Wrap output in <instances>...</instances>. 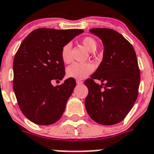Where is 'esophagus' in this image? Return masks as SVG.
<instances>
[{"mask_svg":"<svg viewBox=\"0 0 154 154\" xmlns=\"http://www.w3.org/2000/svg\"><path fill=\"white\" fill-rule=\"evenodd\" d=\"M76 83H77V84H82V83H83V81H82V80H76Z\"/></svg>","mask_w":154,"mask_h":154,"instance_id":"1","label":"esophagus"}]
</instances>
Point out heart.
Here are the masks:
<instances>
[{"label": "heart", "instance_id": "obj_1", "mask_svg": "<svg viewBox=\"0 0 154 154\" xmlns=\"http://www.w3.org/2000/svg\"><path fill=\"white\" fill-rule=\"evenodd\" d=\"M83 46L85 47L88 51H96V40L91 37H86L82 39L81 41ZM71 44H66L62 49L61 55L62 59L64 63H69L71 61ZM94 71V65L91 63H74L71 64L66 68V75L70 78L75 79H83L88 77L92 71Z\"/></svg>", "mask_w": 154, "mask_h": 154}]
</instances>
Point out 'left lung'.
I'll return each mask as SVG.
<instances>
[{
    "label": "left lung",
    "instance_id": "1",
    "mask_svg": "<svg viewBox=\"0 0 154 154\" xmlns=\"http://www.w3.org/2000/svg\"><path fill=\"white\" fill-rule=\"evenodd\" d=\"M103 42V60L84 82L88 88L85 108L98 124L112 125L122 121L137 98L140 70L130 42L112 29H90ZM94 79L100 80V85Z\"/></svg>",
    "mask_w": 154,
    "mask_h": 154
}]
</instances>
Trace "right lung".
<instances>
[{
    "mask_svg": "<svg viewBox=\"0 0 154 154\" xmlns=\"http://www.w3.org/2000/svg\"><path fill=\"white\" fill-rule=\"evenodd\" d=\"M83 29L42 28L32 31L21 42L14 59V90L25 116L39 125H49L63 116L76 85L69 78L59 86L65 66L62 49Z\"/></svg>",
    "mask_w": 154,
    "mask_h": 154,
    "instance_id": "right-lung-1",
    "label": "right lung"
}]
</instances>
